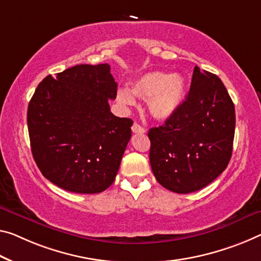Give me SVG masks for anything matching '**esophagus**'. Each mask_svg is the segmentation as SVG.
<instances>
[{
    "instance_id": "1",
    "label": "esophagus",
    "mask_w": 261,
    "mask_h": 261,
    "mask_svg": "<svg viewBox=\"0 0 261 261\" xmlns=\"http://www.w3.org/2000/svg\"><path fill=\"white\" fill-rule=\"evenodd\" d=\"M132 130H133V133H136V134H143L144 132H146L143 127H141L139 123H136V122H134L133 126H132Z\"/></svg>"
}]
</instances>
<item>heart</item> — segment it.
Here are the masks:
<instances>
[{"mask_svg":"<svg viewBox=\"0 0 261 261\" xmlns=\"http://www.w3.org/2000/svg\"><path fill=\"white\" fill-rule=\"evenodd\" d=\"M117 92V100L125 106L134 105L135 99L148 100V111L158 120H167L182 105L186 95V79L179 74L167 72H149L136 79L130 86Z\"/></svg>","mask_w":261,"mask_h":261,"instance_id":"heart-1","label":"heart"}]
</instances>
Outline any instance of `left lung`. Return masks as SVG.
Segmentation results:
<instances>
[{
  "label": "left lung",
  "mask_w": 261,
  "mask_h": 261,
  "mask_svg": "<svg viewBox=\"0 0 261 261\" xmlns=\"http://www.w3.org/2000/svg\"><path fill=\"white\" fill-rule=\"evenodd\" d=\"M234 105L217 75L195 66L186 100L164 125L150 128L149 161L158 182L177 194L206 187L232 155Z\"/></svg>",
  "instance_id": "left-lung-1"
}]
</instances>
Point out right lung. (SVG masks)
<instances>
[{
  "mask_svg": "<svg viewBox=\"0 0 261 261\" xmlns=\"http://www.w3.org/2000/svg\"><path fill=\"white\" fill-rule=\"evenodd\" d=\"M117 87L108 64L75 65L39 83L27 120L44 177L77 194H99L114 182L133 125L111 112Z\"/></svg>",
  "mask_w": 261,
  "mask_h": 261,
  "instance_id": "obj_1",
  "label": "right lung"
}]
</instances>
